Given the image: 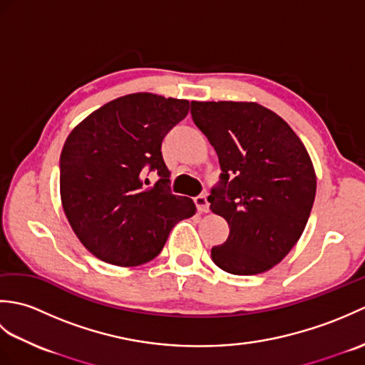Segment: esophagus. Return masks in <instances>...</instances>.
<instances>
[{
  "mask_svg": "<svg viewBox=\"0 0 365 365\" xmlns=\"http://www.w3.org/2000/svg\"><path fill=\"white\" fill-rule=\"evenodd\" d=\"M195 204H196V207H197V212H199V213H207L208 208H210V204H208V200H207V196H205V195L197 196V197L195 199Z\"/></svg>",
  "mask_w": 365,
  "mask_h": 365,
  "instance_id": "34e87169",
  "label": "esophagus"
}]
</instances>
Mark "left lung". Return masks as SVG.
<instances>
[{
    "mask_svg": "<svg viewBox=\"0 0 365 365\" xmlns=\"http://www.w3.org/2000/svg\"><path fill=\"white\" fill-rule=\"evenodd\" d=\"M191 118L222 170L208 202L229 237L212 247V260L230 274L265 273L306 227L317 191L312 160L289 123L255 102H191Z\"/></svg>",
    "mask_w": 365,
    "mask_h": 365,
    "instance_id": "left-lung-1",
    "label": "left lung"
}]
</instances>
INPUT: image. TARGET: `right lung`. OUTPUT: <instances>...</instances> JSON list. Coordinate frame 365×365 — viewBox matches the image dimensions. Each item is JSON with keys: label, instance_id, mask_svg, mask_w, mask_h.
<instances>
[{"label": "right lung", "instance_id": "add662e5", "mask_svg": "<svg viewBox=\"0 0 365 365\" xmlns=\"http://www.w3.org/2000/svg\"><path fill=\"white\" fill-rule=\"evenodd\" d=\"M188 100L138 92L111 100L76 125L59 158L67 221L97 259L136 267L157 257L178 221L196 205L169 191L161 143L187 118ZM162 177L152 187L145 170Z\"/></svg>", "mask_w": 365, "mask_h": 365}]
</instances>
